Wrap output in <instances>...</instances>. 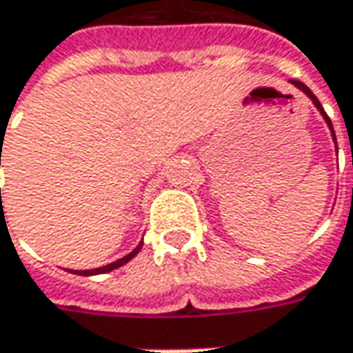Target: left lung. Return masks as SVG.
<instances>
[{
    "label": "left lung",
    "instance_id": "8db88e82",
    "mask_svg": "<svg viewBox=\"0 0 353 353\" xmlns=\"http://www.w3.org/2000/svg\"><path fill=\"white\" fill-rule=\"evenodd\" d=\"M291 82H292V84H294V86H296V88H301V90H303V92H305L306 96H308V98H310V100H312V103H314V105H316V108H319V110H320V114H322V116H324V119H326V123H328V128H330V131H332V135H334L332 121H330V117L326 116V112H324V108H322V105H320L319 98H316V96H314V94H312V92H310V88H308V86H305V84H303V82H301V80H291ZM334 141H336V135H334Z\"/></svg>",
    "mask_w": 353,
    "mask_h": 353
}]
</instances>
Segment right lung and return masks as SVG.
<instances>
[{
    "instance_id": "add662e5",
    "label": "right lung",
    "mask_w": 353,
    "mask_h": 353,
    "mask_svg": "<svg viewBox=\"0 0 353 353\" xmlns=\"http://www.w3.org/2000/svg\"><path fill=\"white\" fill-rule=\"evenodd\" d=\"M0 157H1V151H0ZM1 165V163H0ZM143 241L135 248V250L131 251L129 255H125V257H121V259H117V261H114V263L105 265V267H98V269H90V271H70V273H76V275H100V273H108V271H114V269H117V267H121V265H125L128 261H131L137 253H139V250H141Z\"/></svg>"
}]
</instances>
